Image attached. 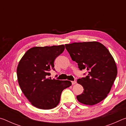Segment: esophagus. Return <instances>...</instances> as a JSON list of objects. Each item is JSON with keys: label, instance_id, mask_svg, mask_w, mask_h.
<instances>
[{"label": "esophagus", "instance_id": "1", "mask_svg": "<svg viewBox=\"0 0 126 126\" xmlns=\"http://www.w3.org/2000/svg\"><path fill=\"white\" fill-rule=\"evenodd\" d=\"M77 83V82L76 80H74V81H72V84H75L76 83Z\"/></svg>", "mask_w": 126, "mask_h": 126}]
</instances>
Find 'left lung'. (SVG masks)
I'll return each mask as SVG.
<instances>
[{"instance_id": "8db88e82", "label": "left lung", "mask_w": 126, "mask_h": 126, "mask_svg": "<svg viewBox=\"0 0 126 126\" xmlns=\"http://www.w3.org/2000/svg\"><path fill=\"white\" fill-rule=\"evenodd\" d=\"M73 61L88 74L77 80L83 87V93L77 96L80 103L92 106L107 96L117 74L116 62L105 46L98 42L73 43L65 44Z\"/></svg>"}]
</instances>
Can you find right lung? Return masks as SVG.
<instances>
[{
  "label": "right lung",
  "instance_id": "obj_1",
  "mask_svg": "<svg viewBox=\"0 0 126 126\" xmlns=\"http://www.w3.org/2000/svg\"><path fill=\"white\" fill-rule=\"evenodd\" d=\"M64 45L35 47L27 50L19 62L17 78L20 89L33 106L50 110L60 101L63 89L72 85L69 80L51 79L54 62L63 52Z\"/></svg>",
  "mask_w": 126,
  "mask_h": 126
}]
</instances>
